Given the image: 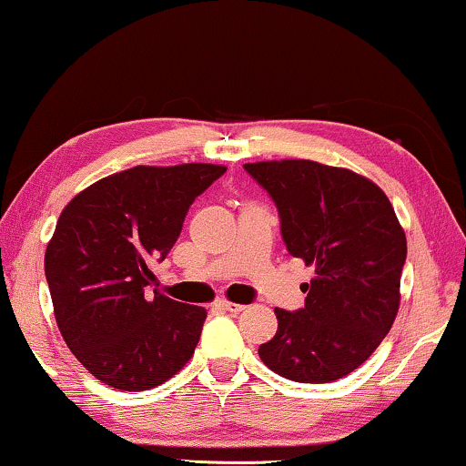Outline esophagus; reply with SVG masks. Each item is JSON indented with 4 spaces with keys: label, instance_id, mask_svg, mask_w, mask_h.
<instances>
[{
    "label": "esophagus",
    "instance_id": "obj_1",
    "mask_svg": "<svg viewBox=\"0 0 466 466\" xmlns=\"http://www.w3.org/2000/svg\"><path fill=\"white\" fill-rule=\"evenodd\" d=\"M219 308H224V310H228V312H234V314H238V312L245 310L247 306H242V304H236V301L221 299V301H219Z\"/></svg>",
    "mask_w": 466,
    "mask_h": 466
}]
</instances>
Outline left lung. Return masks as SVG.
<instances>
[{
  "instance_id": "obj_1",
  "label": "left lung",
  "mask_w": 466,
  "mask_h": 466,
  "mask_svg": "<svg viewBox=\"0 0 466 466\" xmlns=\"http://www.w3.org/2000/svg\"><path fill=\"white\" fill-rule=\"evenodd\" d=\"M272 196L293 258L314 268L298 312L274 308L279 329L259 359L296 382H333L371 357L401 304L408 240L389 196L350 168L314 160L248 162Z\"/></svg>"
}]
</instances>
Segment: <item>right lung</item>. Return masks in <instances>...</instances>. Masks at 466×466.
I'll list each match as a JSON object with an SVG mask.
<instances>
[{
    "label": "right lung",
    "mask_w": 466,
    "mask_h": 466,
    "mask_svg": "<svg viewBox=\"0 0 466 466\" xmlns=\"http://www.w3.org/2000/svg\"><path fill=\"white\" fill-rule=\"evenodd\" d=\"M224 173L205 162L139 165L63 208L44 258L55 319L77 361L111 389H154L192 359L207 310L147 287L189 205Z\"/></svg>",
    "instance_id": "add662e5"
}]
</instances>
